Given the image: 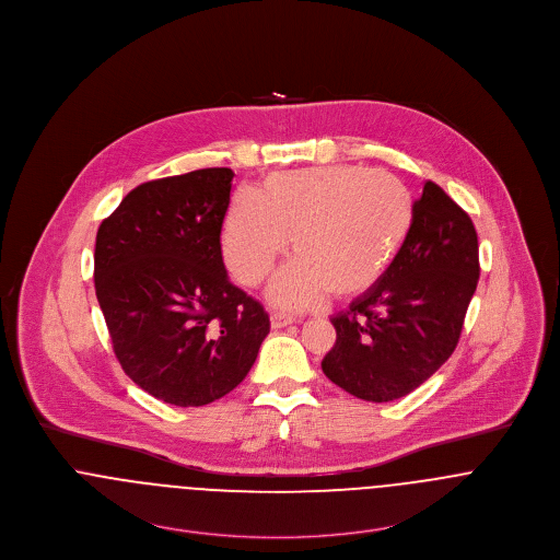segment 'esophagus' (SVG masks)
<instances>
[{"label":"esophagus","instance_id":"1","mask_svg":"<svg viewBox=\"0 0 560 560\" xmlns=\"http://www.w3.org/2000/svg\"><path fill=\"white\" fill-rule=\"evenodd\" d=\"M269 320H271V327L273 329H282V327H289L295 323L293 316H287V314H280V312H271L269 314Z\"/></svg>","mask_w":560,"mask_h":560}]
</instances>
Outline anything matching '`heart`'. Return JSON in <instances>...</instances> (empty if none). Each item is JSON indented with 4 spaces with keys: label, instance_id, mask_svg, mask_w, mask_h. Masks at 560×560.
Masks as SVG:
<instances>
[{
    "label": "heart",
    "instance_id": "1",
    "mask_svg": "<svg viewBox=\"0 0 560 560\" xmlns=\"http://www.w3.org/2000/svg\"><path fill=\"white\" fill-rule=\"evenodd\" d=\"M415 203L392 173L325 164L269 175L258 192H240L226 211L222 253L231 276L258 287L287 253L269 300L287 310L368 293L407 242Z\"/></svg>",
    "mask_w": 560,
    "mask_h": 560
}]
</instances>
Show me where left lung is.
<instances>
[{
  "mask_svg": "<svg viewBox=\"0 0 560 560\" xmlns=\"http://www.w3.org/2000/svg\"><path fill=\"white\" fill-rule=\"evenodd\" d=\"M477 280L472 220L425 182L407 242L385 276L331 316L336 345L320 361L325 376L368 402L407 396L456 351Z\"/></svg>",
  "mask_w": 560,
  "mask_h": 560,
  "instance_id": "8db88e82",
  "label": "left lung"
}]
</instances>
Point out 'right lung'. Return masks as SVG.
I'll return each instance as SVG.
<instances>
[{"label":"right lung","instance_id":"right-lung-1","mask_svg":"<svg viewBox=\"0 0 560 560\" xmlns=\"http://www.w3.org/2000/svg\"><path fill=\"white\" fill-rule=\"evenodd\" d=\"M231 168L137 186L102 220L94 282L113 351L153 398L203 407L233 392L269 334L262 305L222 260Z\"/></svg>","mask_w":560,"mask_h":560}]
</instances>
